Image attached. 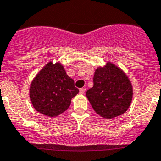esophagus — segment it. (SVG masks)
Masks as SVG:
<instances>
[{
  "mask_svg": "<svg viewBox=\"0 0 161 161\" xmlns=\"http://www.w3.org/2000/svg\"><path fill=\"white\" fill-rule=\"evenodd\" d=\"M85 88H80V89H79V92H80V94H84V92H85Z\"/></svg>",
  "mask_w": 161,
  "mask_h": 161,
  "instance_id": "1",
  "label": "esophagus"
}]
</instances>
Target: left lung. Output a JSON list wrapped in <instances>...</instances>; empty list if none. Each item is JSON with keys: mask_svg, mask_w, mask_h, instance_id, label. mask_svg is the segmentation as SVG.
<instances>
[{"mask_svg": "<svg viewBox=\"0 0 161 161\" xmlns=\"http://www.w3.org/2000/svg\"><path fill=\"white\" fill-rule=\"evenodd\" d=\"M132 86L121 69L107 63L96 69L93 87L86 92L93 110L101 117L112 119L126 112L132 100Z\"/></svg>", "mask_w": 161, "mask_h": 161, "instance_id": "left-lung-1", "label": "left lung"}]
</instances>
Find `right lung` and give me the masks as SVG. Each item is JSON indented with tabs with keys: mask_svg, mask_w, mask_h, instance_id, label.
Here are the masks:
<instances>
[{
	"mask_svg": "<svg viewBox=\"0 0 161 161\" xmlns=\"http://www.w3.org/2000/svg\"><path fill=\"white\" fill-rule=\"evenodd\" d=\"M79 90L60 63H48L34 78L30 97L37 112L47 117L58 116L69 108Z\"/></svg>",
	"mask_w": 161,
	"mask_h": 161,
	"instance_id": "right-lung-1",
	"label": "right lung"
}]
</instances>
